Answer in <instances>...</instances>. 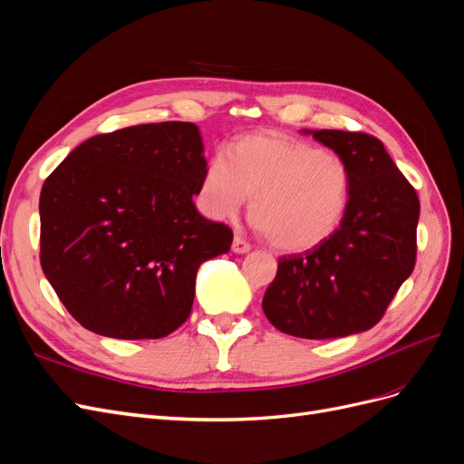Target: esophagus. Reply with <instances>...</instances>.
I'll return each mask as SVG.
<instances>
[{
  "label": "esophagus",
  "instance_id": "1",
  "mask_svg": "<svg viewBox=\"0 0 464 464\" xmlns=\"http://www.w3.org/2000/svg\"><path fill=\"white\" fill-rule=\"evenodd\" d=\"M251 249V246L244 240L242 236H234V242H232V251L234 254H247Z\"/></svg>",
  "mask_w": 464,
  "mask_h": 464
}]
</instances>
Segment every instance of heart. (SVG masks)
<instances>
[{"label":"heart","instance_id":"1","mask_svg":"<svg viewBox=\"0 0 464 464\" xmlns=\"http://www.w3.org/2000/svg\"><path fill=\"white\" fill-rule=\"evenodd\" d=\"M251 198L249 215L273 247L302 254L339 228L350 198L348 166L333 152L278 133L246 135L228 164L210 159L199 201L210 218H230Z\"/></svg>","mask_w":464,"mask_h":464}]
</instances>
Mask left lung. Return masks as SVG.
I'll return each mask as SVG.
<instances>
[{
	"label": "left lung",
	"instance_id": "1",
	"mask_svg": "<svg viewBox=\"0 0 464 464\" xmlns=\"http://www.w3.org/2000/svg\"><path fill=\"white\" fill-rule=\"evenodd\" d=\"M302 133L348 166V207L325 244L278 259L263 312L286 334L339 339L372 329L411 276L420 201L379 139L339 130Z\"/></svg>",
	"mask_w": 464,
	"mask_h": 464
}]
</instances>
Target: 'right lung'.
<instances>
[{"mask_svg": "<svg viewBox=\"0 0 464 464\" xmlns=\"http://www.w3.org/2000/svg\"><path fill=\"white\" fill-rule=\"evenodd\" d=\"M203 150L195 123H143L87 139L48 176L42 271L82 327L162 339L189 317L201 263L232 246L193 205Z\"/></svg>", "mask_w": 464, "mask_h": 464, "instance_id": "right-lung-1", "label": "right lung"}]
</instances>
